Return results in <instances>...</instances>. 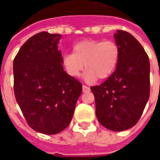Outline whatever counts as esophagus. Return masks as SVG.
<instances>
[{"label":"esophagus","instance_id":"obj_1","mask_svg":"<svg viewBox=\"0 0 160 160\" xmlns=\"http://www.w3.org/2000/svg\"><path fill=\"white\" fill-rule=\"evenodd\" d=\"M82 89H83V92H89L90 90V87H88V86H86V85H83L82 86Z\"/></svg>","mask_w":160,"mask_h":160}]
</instances>
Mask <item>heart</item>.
<instances>
[{"label": "heart", "instance_id": "obj_1", "mask_svg": "<svg viewBox=\"0 0 160 160\" xmlns=\"http://www.w3.org/2000/svg\"><path fill=\"white\" fill-rule=\"evenodd\" d=\"M119 59V48L112 40H86L78 42L73 47V53L63 56V65L66 72L77 77L85 65V79L92 82L98 78L106 79L112 75Z\"/></svg>", "mask_w": 160, "mask_h": 160}]
</instances>
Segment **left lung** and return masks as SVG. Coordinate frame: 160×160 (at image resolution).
<instances>
[{
  "label": "left lung",
  "mask_w": 160,
  "mask_h": 160,
  "mask_svg": "<svg viewBox=\"0 0 160 160\" xmlns=\"http://www.w3.org/2000/svg\"><path fill=\"white\" fill-rule=\"evenodd\" d=\"M114 39L119 48L116 69L101 85L90 87L100 124L113 131L131 128L140 119L150 91L149 56L141 44L124 31Z\"/></svg>",
  "instance_id": "obj_1"
}]
</instances>
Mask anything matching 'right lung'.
Returning <instances> with one entry per match:
<instances>
[{"instance_id": "1", "label": "right lung", "mask_w": 160, "mask_h": 160, "mask_svg": "<svg viewBox=\"0 0 160 160\" xmlns=\"http://www.w3.org/2000/svg\"><path fill=\"white\" fill-rule=\"evenodd\" d=\"M61 35L43 31L23 44L13 61L14 93L27 124L46 134L70 124L82 84L63 70Z\"/></svg>"}]
</instances>
